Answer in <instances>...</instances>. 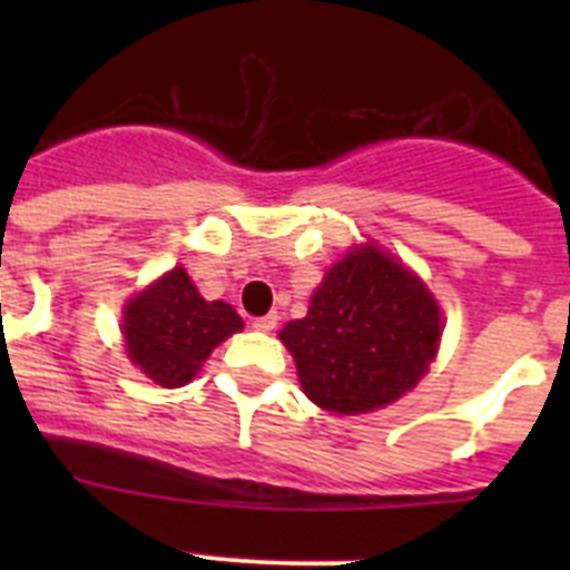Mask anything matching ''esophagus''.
I'll return each instance as SVG.
<instances>
[{
  "label": "esophagus",
  "instance_id": "obj_1",
  "mask_svg": "<svg viewBox=\"0 0 570 570\" xmlns=\"http://www.w3.org/2000/svg\"><path fill=\"white\" fill-rule=\"evenodd\" d=\"M250 325H254L256 331H265V334H268V331H274L276 328V314H265V316H256L254 322H250Z\"/></svg>",
  "mask_w": 570,
  "mask_h": 570
}]
</instances>
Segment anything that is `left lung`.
I'll use <instances>...</instances> for the list:
<instances>
[{
    "label": "left lung",
    "instance_id": "8db88e82",
    "mask_svg": "<svg viewBox=\"0 0 570 570\" xmlns=\"http://www.w3.org/2000/svg\"><path fill=\"white\" fill-rule=\"evenodd\" d=\"M434 296L380 248L351 250L325 274L305 320L282 328L311 402L362 414L400 400L436 356Z\"/></svg>",
    "mask_w": 570,
    "mask_h": 570
}]
</instances>
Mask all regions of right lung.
I'll use <instances>...</instances> for the list:
<instances>
[{
    "mask_svg": "<svg viewBox=\"0 0 570 570\" xmlns=\"http://www.w3.org/2000/svg\"><path fill=\"white\" fill-rule=\"evenodd\" d=\"M242 320L225 302H205L185 268H174L125 311L128 356L156 385L179 387L194 380L208 354Z\"/></svg>",
    "mask_w": 570,
    "mask_h": 570,
    "instance_id": "right-lung-1",
    "label": "right lung"
}]
</instances>
